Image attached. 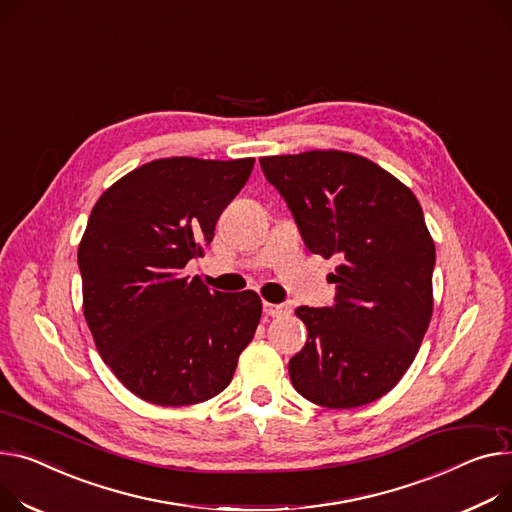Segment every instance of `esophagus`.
I'll return each mask as SVG.
<instances>
[{
	"label": "esophagus",
	"mask_w": 512,
	"mask_h": 512,
	"mask_svg": "<svg viewBox=\"0 0 512 512\" xmlns=\"http://www.w3.org/2000/svg\"><path fill=\"white\" fill-rule=\"evenodd\" d=\"M263 313L269 315V317H282V315H288L290 309L284 304H274V302H263Z\"/></svg>",
	"instance_id": "34e87169"
}]
</instances>
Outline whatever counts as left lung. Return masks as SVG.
<instances>
[{
	"instance_id": "obj_1",
	"label": "left lung",
	"mask_w": 512,
	"mask_h": 512,
	"mask_svg": "<svg viewBox=\"0 0 512 512\" xmlns=\"http://www.w3.org/2000/svg\"><path fill=\"white\" fill-rule=\"evenodd\" d=\"M311 253L337 257L335 304L298 306L304 348L290 360L294 389L331 410L389 393L414 362L432 317L434 241L416 195L372 160L311 150L263 156Z\"/></svg>"
}]
</instances>
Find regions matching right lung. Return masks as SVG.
I'll return each instance as SVG.
<instances>
[{
  "instance_id": "1",
  "label": "right lung",
  "mask_w": 512,
  "mask_h": 512,
  "mask_svg": "<svg viewBox=\"0 0 512 512\" xmlns=\"http://www.w3.org/2000/svg\"><path fill=\"white\" fill-rule=\"evenodd\" d=\"M255 158L175 156L100 195L78 247L84 317L98 354L144 401L179 407L224 391L261 319L253 290L222 294L183 267L203 255Z\"/></svg>"
}]
</instances>
